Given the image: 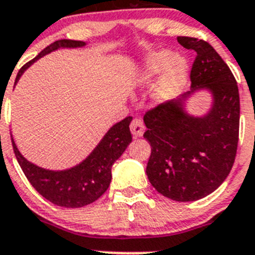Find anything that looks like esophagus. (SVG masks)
Returning <instances> with one entry per match:
<instances>
[{"mask_svg":"<svg viewBox=\"0 0 255 255\" xmlns=\"http://www.w3.org/2000/svg\"><path fill=\"white\" fill-rule=\"evenodd\" d=\"M144 130H145V126H144L143 121L139 120V119L132 120L131 125H130V131H131V134L134 135L135 138H140V136H143Z\"/></svg>","mask_w":255,"mask_h":255,"instance_id":"34e87169","label":"esophagus"}]
</instances>
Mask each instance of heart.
<instances>
[{"label":"heart","mask_w":255,"mask_h":255,"mask_svg":"<svg viewBox=\"0 0 255 255\" xmlns=\"http://www.w3.org/2000/svg\"><path fill=\"white\" fill-rule=\"evenodd\" d=\"M158 75L160 76L153 84L150 96L157 105H166L180 94L188 83V60L182 56H176L168 49L153 52L139 70L138 80L147 85Z\"/></svg>","instance_id":"heart-1"}]
</instances>
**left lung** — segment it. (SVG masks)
<instances>
[{
	"label": "left lung",
	"instance_id": "8db88e82",
	"mask_svg": "<svg viewBox=\"0 0 255 255\" xmlns=\"http://www.w3.org/2000/svg\"><path fill=\"white\" fill-rule=\"evenodd\" d=\"M197 53L190 91L144 116V138L152 148L147 176L155 190L176 202H194L216 190L229 176L239 140L240 98L231 70L202 39L177 37ZM204 91L211 97L202 115L188 112L187 102Z\"/></svg>",
	"mask_w": 255,
	"mask_h": 255
}]
</instances>
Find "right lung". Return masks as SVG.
<instances>
[{
  "label": "right lung",
  "instance_id": "add662e5",
  "mask_svg": "<svg viewBox=\"0 0 255 255\" xmlns=\"http://www.w3.org/2000/svg\"><path fill=\"white\" fill-rule=\"evenodd\" d=\"M85 46L87 43L82 40H56L20 69L15 79V85L22 74L43 56L61 48H82ZM131 120L132 117L129 116L112 125L96 148L80 163L65 170H48L28 161L17 149L13 138H11L13 152L26 179L42 197L56 206L80 208L96 202L110 186L112 166L131 143L129 128Z\"/></svg>",
  "mask_w": 255,
  "mask_h": 255
}]
</instances>
